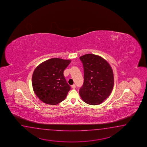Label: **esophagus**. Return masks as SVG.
Here are the masks:
<instances>
[{"label": "esophagus", "instance_id": "esophagus-1", "mask_svg": "<svg viewBox=\"0 0 147 147\" xmlns=\"http://www.w3.org/2000/svg\"><path fill=\"white\" fill-rule=\"evenodd\" d=\"M71 87H72V89H75V88H76V85H75V84H73V85H72V86H71Z\"/></svg>", "mask_w": 147, "mask_h": 147}]
</instances>
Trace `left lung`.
<instances>
[{
	"mask_svg": "<svg viewBox=\"0 0 147 147\" xmlns=\"http://www.w3.org/2000/svg\"><path fill=\"white\" fill-rule=\"evenodd\" d=\"M84 69V82L79 90L82 100L96 105L102 103L111 93L114 75L109 63L98 55L88 54L80 57Z\"/></svg>",
	"mask_w": 147,
	"mask_h": 147,
	"instance_id": "8db88e82",
	"label": "left lung"
}]
</instances>
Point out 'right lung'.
Returning <instances> with one entry per match:
<instances>
[{"instance_id":"obj_1","label":"right lung","mask_w":147,"mask_h":147,"mask_svg":"<svg viewBox=\"0 0 147 147\" xmlns=\"http://www.w3.org/2000/svg\"><path fill=\"white\" fill-rule=\"evenodd\" d=\"M70 60L53 58L40 63L32 75L33 89L38 98L45 103L56 105L63 101L70 90L63 71Z\"/></svg>"}]
</instances>
